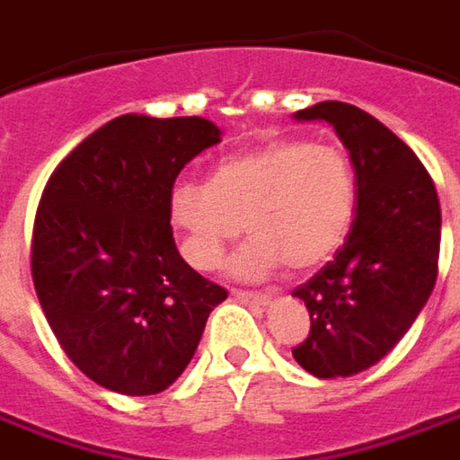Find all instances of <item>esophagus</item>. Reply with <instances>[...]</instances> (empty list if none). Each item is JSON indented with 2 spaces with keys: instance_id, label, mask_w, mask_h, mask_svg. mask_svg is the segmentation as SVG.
Masks as SVG:
<instances>
[{
  "instance_id": "esophagus-1",
  "label": "esophagus",
  "mask_w": 460,
  "mask_h": 460,
  "mask_svg": "<svg viewBox=\"0 0 460 460\" xmlns=\"http://www.w3.org/2000/svg\"><path fill=\"white\" fill-rule=\"evenodd\" d=\"M231 296L243 304H259V306L271 304V294H256V291H243V288H231Z\"/></svg>"
}]
</instances>
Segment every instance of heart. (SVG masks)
<instances>
[{"mask_svg":"<svg viewBox=\"0 0 460 460\" xmlns=\"http://www.w3.org/2000/svg\"><path fill=\"white\" fill-rule=\"evenodd\" d=\"M358 204L349 154L336 144L279 139L214 166L208 181L172 191V219L184 231V253L197 269H217L231 241L253 239L234 259L243 279L279 266L308 271L343 246Z\"/></svg>","mask_w":460,"mask_h":460,"instance_id":"1","label":"heart"}]
</instances>
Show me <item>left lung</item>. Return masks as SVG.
<instances>
[{
  "label": "left lung",
  "instance_id": "left-lung-1",
  "mask_svg": "<svg viewBox=\"0 0 460 460\" xmlns=\"http://www.w3.org/2000/svg\"><path fill=\"white\" fill-rule=\"evenodd\" d=\"M301 121L323 119L351 154L358 204L333 261L296 286L311 329L291 349L319 378L366 371L411 329L438 276L441 204L431 174L409 144L364 109L321 102Z\"/></svg>",
  "mask_w": 460,
  "mask_h": 460
}]
</instances>
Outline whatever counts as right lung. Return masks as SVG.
Masks as SVG:
<instances>
[{"instance_id":"1","label":"right lung","mask_w":460,"mask_h":460,"mask_svg":"<svg viewBox=\"0 0 460 460\" xmlns=\"http://www.w3.org/2000/svg\"><path fill=\"white\" fill-rule=\"evenodd\" d=\"M201 117L124 114L66 154L31 229V281L72 364L124 396L172 386L229 296L179 256L172 191L219 144Z\"/></svg>"}]
</instances>
